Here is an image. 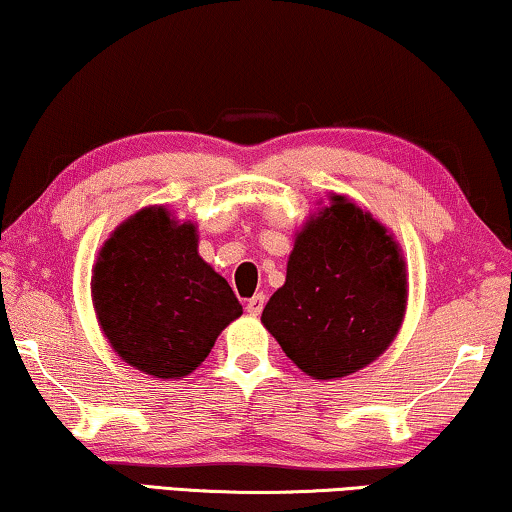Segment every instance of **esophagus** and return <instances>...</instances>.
Instances as JSON below:
<instances>
[{"label":"esophagus","instance_id":"1","mask_svg":"<svg viewBox=\"0 0 512 512\" xmlns=\"http://www.w3.org/2000/svg\"><path fill=\"white\" fill-rule=\"evenodd\" d=\"M264 304H266V297H264L262 292H259V294H255L253 299H248V304H246V311H248L250 315H259V313H262Z\"/></svg>","mask_w":512,"mask_h":512}]
</instances>
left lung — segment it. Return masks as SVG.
I'll use <instances>...</instances> for the list:
<instances>
[{"label":"left lung","instance_id":"obj_1","mask_svg":"<svg viewBox=\"0 0 512 512\" xmlns=\"http://www.w3.org/2000/svg\"><path fill=\"white\" fill-rule=\"evenodd\" d=\"M406 301L399 243L371 213L331 194L294 239L285 285L262 322L306 376L336 380L390 348Z\"/></svg>","mask_w":512,"mask_h":512}]
</instances>
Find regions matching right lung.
<instances>
[{
  "label": "right lung",
  "instance_id": "1",
  "mask_svg": "<svg viewBox=\"0 0 512 512\" xmlns=\"http://www.w3.org/2000/svg\"><path fill=\"white\" fill-rule=\"evenodd\" d=\"M197 227L169 208L127 218L99 250L92 304L111 348L153 378L197 369L243 308L232 287L197 253Z\"/></svg>",
  "mask_w": 512,
  "mask_h": 512
}]
</instances>
